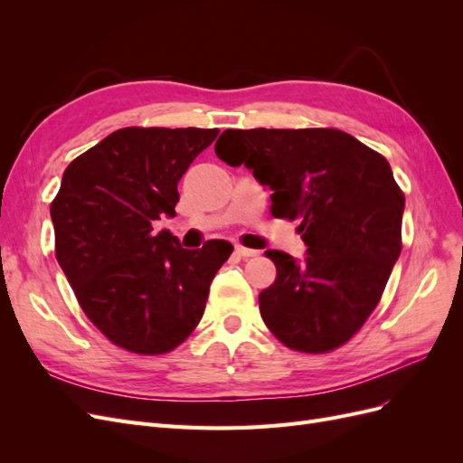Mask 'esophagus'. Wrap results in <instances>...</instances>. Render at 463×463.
<instances>
[{
  "mask_svg": "<svg viewBox=\"0 0 463 463\" xmlns=\"http://www.w3.org/2000/svg\"><path fill=\"white\" fill-rule=\"evenodd\" d=\"M235 253L243 257V259H249V257H257L259 250L255 249H249V247H243V245H235Z\"/></svg>",
  "mask_w": 463,
  "mask_h": 463,
  "instance_id": "obj_1",
  "label": "esophagus"
}]
</instances>
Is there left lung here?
Returning <instances> with one entry per match:
<instances>
[{
    "label": "left lung",
    "mask_w": 463,
    "mask_h": 463,
    "mask_svg": "<svg viewBox=\"0 0 463 463\" xmlns=\"http://www.w3.org/2000/svg\"><path fill=\"white\" fill-rule=\"evenodd\" d=\"M218 158L270 187L274 218L299 220L307 259L266 250L276 279L264 325L286 347L328 354L365 325L402 253L405 197L383 154L340 129H228Z\"/></svg>",
    "instance_id": "left-lung-1"
}]
</instances>
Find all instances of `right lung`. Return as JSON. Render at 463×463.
<instances>
[{
	"label": "right lung",
	"instance_id": "obj_1",
	"mask_svg": "<svg viewBox=\"0 0 463 463\" xmlns=\"http://www.w3.org/2000/svg\"><path fill=\"white\" fill-rule=\"evenodd\" d=\"M218 129L123 128L82 152L52 201L55 259L92 325L131 354L162 355L203 318L208 289L232 255L228 241L187 250L162 216L177 184Z\"/></svg>",
	"mask_w": 463,
	"mask_h": 463
}]
</instances>
